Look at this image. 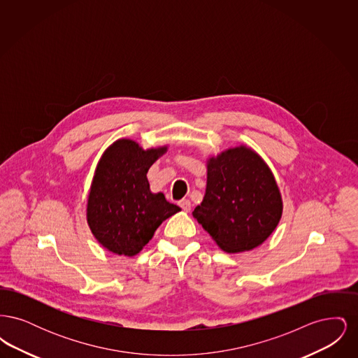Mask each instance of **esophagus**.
<instances>
[{
  "label": "esophagus",
  "mask_w": 358,
  "mask_h": 358,
  "mask_svg": "<svg viewBox=\"0 0 358 358\" xmlns=\"http://www.w3.org/2000/svg\"><path fill=\"white\" fill-rule=\"evenodd\" d=\"M178 205L181 206V209H182L184 212H189V210H190V201H189V200H187V199L181 200V201L178 203Z\"/></svg>",
  "instance_id": "esophagus-1"
}]
</instances>
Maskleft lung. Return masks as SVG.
<instances>
[{
  "label": "left lung",
  "instance_id": "1",
  "mask_svg": "<svg viewBox=\"0 0 358 358\" xmlns=\"http://www.w3.org/2000/svg\"><path fill=\"white\" fill-rule=\"evenodd\" d=\"M283 201L273 171L254 149L238 145L206 159V187L193 217L228 254L263 244L280 222Z\"/></svg>",
  "mask_w": 358,
  "mask_h": 358
}]
</instances>
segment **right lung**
<instances>
[{
  "label": "right lung",
  "instance_id": "right-lung-1",
  "mask_svg": "<svg viewBox=\"0 0 358 358\" xmlns=\"http://www.w3.org/2000/svg\"><path fill=\"white\" fill-rule=\"evenodd\" d=\"M168 152V145L143 149L120 138L96 165L87 199V224L98 243L115 255L134 256L152 240L157 228L181 210L153 193L148 171Z\"/></svg>",
  "mask_w": 358,
  "mask_h": 358
}]
</instances>
